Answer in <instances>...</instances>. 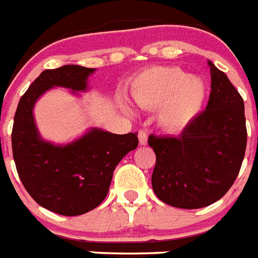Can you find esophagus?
I'll use <instances>...</instances> for the list:
<instances>
[{
  "label": "esophagus",
  "instance_id": "obj_1",
  "mask_svg": "<svg viewBox=\"0 0 258 258\" xmlns=\"http://www.w3.org/2000/svg\"><path fill=\"white\" fill-rule=\"evenodd\" d=\"M147 133H146L145 131H140L138 132V140H140V143L141 145H147Z\"/></svg>",
  "mask_w": 258,
  "mask_h": 258
}]
</instances>
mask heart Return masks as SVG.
I'll return each mask as SVG.
<instances>
[{
  "instance_id": "b5f03b06",
  "label": "heart",
  "mask_w": 258,
  "mask_h": 258,
  "mask_svg": "<svg viewBox=\"0 0 258 258\" xmlns=\"http://www.w3.org/2000/svg\"><path fill=\"white\" fill-rule=\"evenodd\" d=\"M206 81L199 76H190L175 66H155L141 72L131 86L132 99L142 108H156L157 120L169 131L187 126L202 112L207 99ZM125 112L133 108L126 99L118 98Z\"/></svg>"
}]
</instances>
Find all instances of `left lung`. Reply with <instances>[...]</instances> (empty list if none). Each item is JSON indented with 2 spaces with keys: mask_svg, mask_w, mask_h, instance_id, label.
<instances>
[{
  "mask_svg": "<svg viewBox=\"0 0 258 258\" xmlns=\"http://www.w3.org/2000/svg\"><path fill=\"white\" fill-rule=\"evenodd\" d=\"M211 95L179 136L149 137L156 154L151 182L161 202L183 209L211 206L230 190L247 146L244 102L222 71L208 60Z\"/></svg>",
  "mask_w": 258,
  "mask_h": 258,
  "instance_id": "8db88e82",
  "label": "left lung"
}]
</instances>
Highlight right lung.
Instances as JSON below:
<instances>
[{"label": "right lung", "mask_w": 258, "mask_h": 258, "mask_svg": "<svg viewBox=\"0 0 258 258\" xmlns=\"http://www.w3.org/2000/svg\"><path fill=\"white\" fill-rule=\"evenodd\" d=\"M94 72L76 64L44 71L20 98L14 117L11 145L20 181L37 204L61 216H80L99 206L116 165L138 146V133L113 134L101 127L66 145L41 137L33 115L36 102L56 86L75 95L86 92Z\"/></svg>", "instance_id": "obj_1"}]
</instances>
